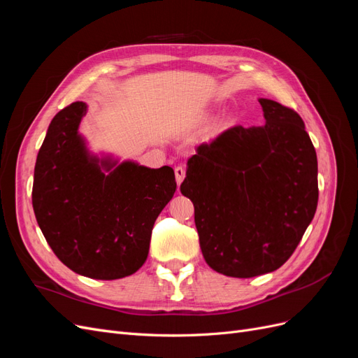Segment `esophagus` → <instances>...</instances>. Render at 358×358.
<instances>
[{
	"label": "esophagus",
	"mask_w": 358,
	"mask_h": 358,
	"mask_svg": "<svg viewBox=\"0 0 358 358\" xmlns=\"http://www.w3.org/2000/svg\"><path fill=\"white\" fill-rule=\"evenodd\" d=\"M175 176H176L178 185H180V183L183 182V179H185V169L180 167V166H178V167L175 169Z\"/></svg>",
	"instance_id": "esophagus-1"
}]
</instances>
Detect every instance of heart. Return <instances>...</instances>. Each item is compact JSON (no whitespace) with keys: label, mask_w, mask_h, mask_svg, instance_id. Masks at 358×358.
Instances as JSON below:
<instances>
[{"label":"heart","mask_w":358,"mask_h":358,"mask_svg":"<svg viewBox=\"0 0 358 358\" xmlns=\"http://www.w3.org/2000/svg\"><path fill=\"white\" fill-rule=\"evenodd\" d=\"M213 119V115L212 113H206V115H203L201 116V119H200V122L203 124V125H206V124H209L210 121Z\"/></svg>","instance_id":"1"}]
</instances>
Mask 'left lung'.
Here are the masks:
<instances>
[{"mask_svg": "<svg viewBox=\"0 0 358 358\" xmlns=\"http://www.w3.org/2000/svg\"><path fill=\"white\" fill-rule=\"evenodd\" d=\"M258 101L266 124L233 127L200 145L180 185L194 204L206 263L231 278L282 266L318 204L317 152L301 117L273 100Z\"/></svg>", "mask_w": 358, "mask_h": 358, "instance_id": "8db88e82", "label": "left lung"}]
</instances>
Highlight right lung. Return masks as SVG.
<instances>
[{
  "mask_svg": "<svg viewBox=\"0 0 358 358\" xmlns=\"http://www.w3.org/2000/svg\"><path fill=\"white\" fill-rule=\"evenodd\" d=\"M88 106L52 119L34 169L32 208L52 251L74 273L112 280L146 262L161 210L176 191L169 166L149 169L94 154L79 133Z\"/></svg>",
  "mask_w": 358,
  "mask_h": 358,
  "instance_id": "obj_1",
  "label": "right lung"
}]
</instances>
